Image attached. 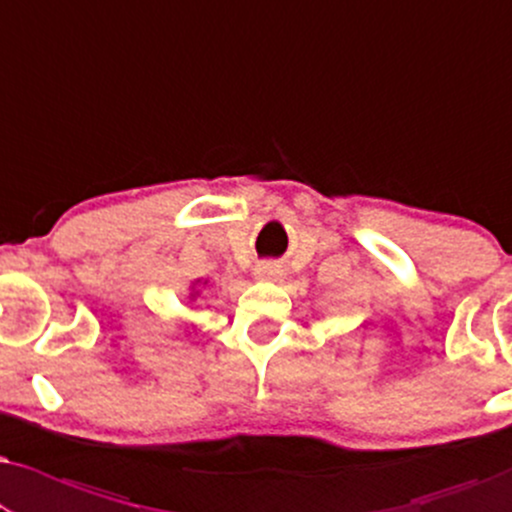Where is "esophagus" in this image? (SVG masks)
<instances>
[{
    "label": "esophagus",
    "mask_w": 512,
    "mask_h": 512,
    "mask_svg": "<svg viewBox=\"0 0 512 512\" xmlns=\"http://www.w3.org/2000/svg\"><path fill=\"white\" fill-rule=\"evenodd\" d=\"M255 278L257 281H269V283H276L283 278V269L278 267L276 262H262L255 267Z\"/></svg>",
    "instance_id": "34e87169"
}]
</instances>
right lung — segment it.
I'll list each match as a JSON object with an SVG mask.
<instances>
[{"label":"right lung","instance_id":"obj_1","mask_svg":"<svg viewBox=\"0 0 512 512\" xmlns=\"http://www.w3.org/2000/svg\"><path fill=\"white\" fill-rule=\"evenodd\" d=\"M206 285H208V281H203V278H199V281H194L192 285H189V299L196 302V299L201 297V290L206 288Z\"/></svg>","mask_w":512,"mask_h":512}]
</instances>
